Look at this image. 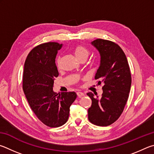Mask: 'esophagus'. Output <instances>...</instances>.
Returning <instances> with one entry per match:
<instances>
[{"label": "esophagus", "instance_id": "34e87169", "mask_svg": "<svg viewBox=\"0 0 154 154\" xmlns=\"http://www.w3.org/2000/svg\"><path fill=\"white\" fill-rule=\"evenodd\" d=\"M76 94H77V95H78V97H82L85 96V94L82 93V92H77Z\"/></svg>", "mask_w": 154, "mask_h": 154}]
</instances>
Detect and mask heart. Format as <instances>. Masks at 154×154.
<instances>
[{
  "label": "heart",
  "instance_id": "heart-1",
  "mask_svg": "<svg viewBox=\"0 0 154 154\" xmlns=\"http://www.w3.org/2000/svg\"><path fill=\"white\" fill-rule=\"evenodd\" d=\"M74 53L76 57L79 60H82L83 59H87L89 55L90 52L87 47L82 45H77L74 48ZM61 57L58 56L56 59V65L57 67H60L61 65Z\"/></svg>",
  "mask_w": 154,
  "mask_h": 154
}]
</instances>
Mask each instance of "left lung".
<instances>
[{
    "label": "left lung",
    "mask_w": 154,
    "mask_h": 154,
    "mask_svg": "<svg viewBox=\"0 0 154 154\" xmlns=\"http://www.w3.org/2000/svg\"><path fill=\"white\" fill-rule=\"evenodd\" d=\"M91 44L101 57L95 79L99 80V85L103 82L104 85L100 98L91 92L87 93L92 100L88 118L93 125L107 126L119 118L127 102L131 86L130 67L125 53L116 43L99 38Z\"/></svg>",
    "instance_id": "8db88e82"
}]
</instances>
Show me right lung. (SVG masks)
<instances>
[{
	"instance_id": "add662e5",
	"label": "right lung",
	"mask_w": 154,
	"mask_h": 154,
	"mask_svg": "<svg viewBox=\"0 0 154 154\" xmlns=\"http://www.w3.org/2000/svg\"><path fill=\"white\" fill-rule=\"evenodd\" d=\"M61 47L55 42L38 45L29 53L24 64V94L37 118L51 128L67 122L69 107L77 97L75 92L58 95L53 90L54 80L59 75L55 58Z\"/></svg>"
}]
</instances>
